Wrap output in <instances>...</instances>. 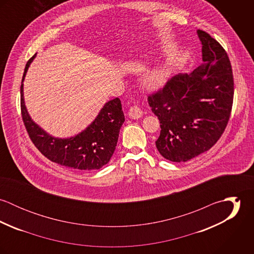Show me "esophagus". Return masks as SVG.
I'll return each mask as SVG.
<instances>
[{"label":"esophagus","instance_id":"obj_1","mask_svg":"<svg viewBox=\"0 0 254 254\" xmlns=\"http://www.w3.org/2000/svg\"><path fill=\"white\" fill-rule=\"evenodd\" d=\"M128 116L132 119H138L143 116V111L138 106H134V107H131V109H129Z\"/></svg>","mask_w":254,"mask_h":254}]
</instances>
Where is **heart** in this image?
Returning a JSON list of instances; mask_svg holds the SVG:
<instances>
[{
	"label": "heart",
	"mask_w": 254,
	"mask_h": 254,
	"mask_svg": "<svg viewBox=\"0 0 254 254\" xmlns=\"http://www.w3.org/2000/svg\"><path fill=\"white\" fill-rule=\"evenodd\" d=\"M169 80V66L167 64H160L145 74L142 84L145 90L157 92L163 89Z\"/></svg>",
	"instance_id": "obj_1"
}]
</instances>
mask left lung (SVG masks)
I'll list each match as a JSON object with an SVG mask.
<instances>
[{
	"label": "left lung",
	"mask_w": 254,
	"mask_h": 254,
	"mask_svg": "<svg viewBox=\"0 0 254 254\" xmlns=\"http://www.w3.org/2000/svg\"><path fill=\"white\" fill-rule=\"evenodd\" d=\"M196 34L203 64L190 74L172 77L147 98L160 122L157 150L173 162L190 160L215 145L233 106L234 78L226 51L208 33Z\"/></svg>",
	"instance_id": "left-lung-1"
}]
</instances>
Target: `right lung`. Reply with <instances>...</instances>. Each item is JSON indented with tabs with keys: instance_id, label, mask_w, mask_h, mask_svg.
Masks as SVG:
<instances>
[{
	"instance_id": "obj_1",
	"label": "right lung",
	"mask_w": 254,
	"mask_h": 254,
	"mask_svg": "<svg viewBox=\"0 0 254 254\" xmlns=\"http://www.w3.org/2000/svg\"><path fill=\"white\" fill-rule=\"evenodd\" d=\"M35 57L26 64L20 87L22 119L31 141L43 155L58 164L79 170L102 168L115 150L120 128L125 121L120 100L115 98L106 103L95 120L79 134L70 138L50 135L32 120L24 103L23 81Z\"/></svg>"
}]
</instances>
